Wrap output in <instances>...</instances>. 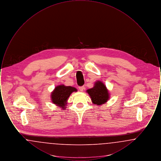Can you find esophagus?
I'll use <instances>...</instances> for the list:
<instances>
[{
	"label": "esophagus",
	"mask_w": 161,
	"mask_h": 161,
	"mask_svg": "<svg viewBox=\"0 0 161 161\" xmlns=\"http://www.w3.org/2000/svg\"><path fill=\"white\" fill-rule=\"evenodd\" d=\"M79 89H80V91L82 92L85 89V87L84 86H80V87H79Z\"/></svg>",
	"instance_id": "1"
}]
</instances>
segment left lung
Masks as SVG:
<instances>
[{
    "label": "left lung",
    "mask_w": 161,
    "mask_h": 161,
    "mask_svg": "<svg viewBox=\"0 0 161 161\" xmlns=\"http://www.w3.org/2000/svg\"><path fill=\"white\" fill-rule=\"evenodd\" d=\"M93 104L101 105L107 102L109 98L108 92L106 86L101 81H97L95 86L87 91Z\"/></svg>",
    "instance_id": "8db88e82"
}]
</instances>
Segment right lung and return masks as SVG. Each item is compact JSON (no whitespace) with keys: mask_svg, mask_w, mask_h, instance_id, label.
Here are the masks:
<instances>
[{"mask_svg":"<svg viewBox=\"0 0 161 161\" xmlns=\"http://www.w3.org/2000/svg\"><path fill=\"white\" fill-rule=\"evenodd\" d=\"M77 91L75 87L71 86H65L64 85L58 86L55 88L51 94L52 101L55 104L64 108H65L66 103L68 100L70 95L72 92Z\"/></svg>","mask_w":161,"mask_h":161,"instance_id":"1","label":"right lung"}]
</instances>
